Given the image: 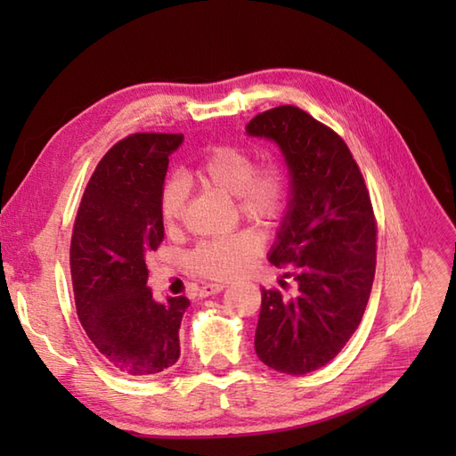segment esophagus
<instances>
[{
	"mask_svg": "<svg viewBox=\"0 0 456 456\" xmlns=\"http://www.w3.org/2000/svg\"><path fill=\"white\" fill-rule=\"evenodd\" d=\"M223 284H206V286H201V289H200V296L201 297H208V296H216V294H219V292H223Z\"/></svg>",
	"mask_w": 456,
	"mask_h": 456,
	"instance_id": "34e87169",
	"label": "esophagus"
}]
</instances>
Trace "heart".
<instances>
[{"instance_id":"obj_1","label":"heart","mask_w":456,"mask_h":456,"mask_svg":"<svg viewBox=\"0 0 456 456\" xmlns=\"http://www.w3.org/2000/svg\"><path fill=\"white\" fill-rule=\"evenodd\" d=\"M186 183L219 190L233 196L243 217L273 221L286 201V178L276 164L255 168V160L245 149L216 147L203 154L196 167L182 172V180L167 183L160 198V219L167 229H176L183 216ZM263 248V235L256 231H239L201 243L191 255V265L200 274L216 280H229L253 265Z\"/></svg>"}]
</instances>
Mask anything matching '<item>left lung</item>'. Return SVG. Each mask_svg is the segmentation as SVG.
Here are the masks:
<instances>
[{
  "label": "left lung",
  "mask_w": 456,
  "mask_h": 456,
  "mask_svg": "<svg viewBox=\"0 0 456 456\" xmlns=\"http://www.w3.org/2000/svg\"><path fill=\"white\" fill-rule=\"evenodd\" d=\"M245 129L273 141L288 167L289 201L268 260L292 266L297 286L288 299L263 288L255 351L278 372L307 374L341 353L370 297V196L345 141L296 105L260 113Z\"/></svg>",
  "instance_id": "1"
}]
</instances>
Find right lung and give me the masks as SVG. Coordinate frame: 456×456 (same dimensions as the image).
<instances>
[{"instance_id": "obj_1", "label": "right lung", "mask_w": 456, "mask_h": 456, "mask_svg": "<svg viewBox=\"0 0 456 456\" xmlns=\"http://www.w3.org/2000/svg\"><path fill=\"white\" fill-rule=\"evenodd\" d=\"M183 134L137 133L95 168L74 223L70 270L76 312L95 348L127 376H152L180 358L190 299L157 302L144 256L164 239L160 198L168 157Z\"/></svg>"}]
</instances>
